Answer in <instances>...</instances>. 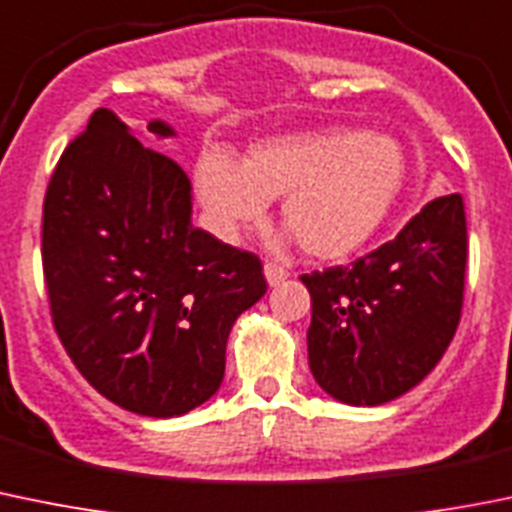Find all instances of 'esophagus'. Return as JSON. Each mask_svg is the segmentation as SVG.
Returning a JSON list of instances; mask_svg holds the SVG:
<instances>
[{
	"instance_id": "34e87169",
	"label": "esophagus",
	"mask_w": 512,
	"mask_h": 512,
	"mask_svg": "<svg viewBox=\"0 0 512 512\" xmlns=\"http://www.w3.org/2000/svg\"><path fill=\"white\" fill-rule=\"evenodd\" d=\"M287 275H290V272H287L282 265H277V262H265V277H267V282H270V287L285 282Z\"/></svg>"
}]
</instances>
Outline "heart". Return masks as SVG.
Returning <instances> with one entry per match:
<instances>
[{
	"label": "heart",
	"instance_id": "obj_1",
	"mask_svg": "<svg viewBox=\"0 0 512 512\" xmlns=\"http://www.w3.org/2000/svg\"><path fill=\"white\" fill-rule=\"evenodd\" d=\"M195 195L210 230L235 242L280 202V220L305 255H355L385 225L405 180L398 142L377 132L317 130L272 137L237 165L222 152L195 162Z\"/></svg>",
	"mask_w": 512,
	"mask_h": 512
}]
</instances>
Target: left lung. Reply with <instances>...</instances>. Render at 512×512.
Wrapping results in <instances>:
<instances>
[{
  "label": "left lung",
  "instance_id": "8db88e82",
  "mask_svg": "<svg viewBox=\"0 0 512 512\" xmlns=\"http://www.w3.org/2000/svg\"><path fill=\"white\" fill-rule=\"evenodd\" d=\"M465 260L468 225L455 192L428 202L395 240L350 267L302 275L317 385L340 403L370 408L415 388L458 330Z\"/></svg>",
  "mask_w": 512,
  "mask_h": 512
}]
</instances>
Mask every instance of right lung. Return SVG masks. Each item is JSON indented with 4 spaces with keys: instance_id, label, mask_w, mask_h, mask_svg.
<instances>
[{
    "instance_id": "obj_1",
    "label": "right lung",
    "mask_w": 512,
    "mask_h": 512,
    "mask_svg": "<svg viewBox=\"0 0 512 512\" xmlns=\"http://www.w3.org/2000/svg\"><path fill=\"white\" fill-rule=\"evenodd\" d=\"M172 137L170 124H147ZM42 265L54 330L84 380L119 408L175 418L225 377L237 317L267 292L260 257L192 225L177 162L109 109L59 157L44 195Z\"/></svg>"
}]
</instances>
